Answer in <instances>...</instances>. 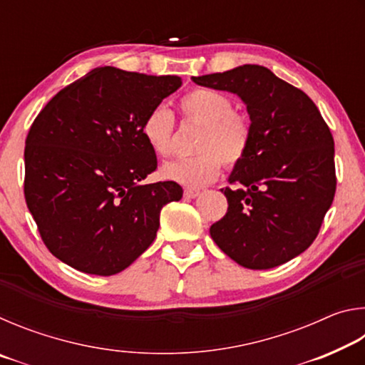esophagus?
Returning <instances> with one entry per match:
<instances>
[{
    "mask_svg": "<svg viewBox=\"0 0 365 365\" xmlns=\"http://www.w3.org/2000/svg\"><path fill=\"white\" fill-rule=\"evenodd\" d=\"M183 196L187 197V200H195V197L200 196V190H191V188H187V190H185Z\"/></svg>",
    "mask_w": 365,
    "mask_h": 365,
    "instance_id": "esophagus-1",
    "label": "esophagus"
}]
</instances>
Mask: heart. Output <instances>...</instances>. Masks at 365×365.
<instances>
[{
  "label": "heart",
  "mask_w": 365,
  "mask_h": 365,
  "mask_svg": "<svg viewBox=\"0 0 365 365\" xmlns=\"http://www.w3.org/2000/svg\"><path fill=\"white\" fill-rule=\"evenodd\" d=\"M178 108L183 120L201 125L195 158L172 160L163 165L160 175L185 188H201L220 175L222 163L238 165L248 154L252 137L250 115L233 109L230 96L212 88H193L185 93ZM175 120L165 106L153 108L141 122L146 145L160 158L169 156L174 141Z\"/></svg>",
  "instance_id": "b5f03b06"
}]
</instances>
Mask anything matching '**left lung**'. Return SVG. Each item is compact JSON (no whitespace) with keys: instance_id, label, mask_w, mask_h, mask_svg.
<instances>
[{"instance_id":"obj_1","label":"left lung","mask_w":365,"mask_h":365,"mask_svg":"<svg viewBox=\"0 0 365 365\" xmlns=\"http://www.w3.org/2000/svg\"><path fill=\"white\" fill-rule=\"evenodd\" d=\"M191 78L238 95L252 125L248 154L228 177L237 188L220 190L228 209L209 230L215 245L255 270L299 256L319 235L336 190L335 146L320 110L262 66Z\"/></svg>"}]
</instances>
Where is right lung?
Instances as JSON below:
<instances>
[{
	"instance_id": "1",
	"label": "right lung",
	"mask_w": 365,
	"mask_h": 365,
	"mask_svg": "<svg viewBox=\"0 0 365 365\" xmlns=\"http://www.w3.org/2000/svg\"><path fill=\"white\" fill-rule=\"evenodd\" d=\"M180 85L177 76L96 67L36 115L24 153V195L59 261L108 277L150 248L160 209L183 190L169 180L140 185L158 168L141 122Z\"/></svg>"
}]
</instances>
